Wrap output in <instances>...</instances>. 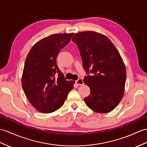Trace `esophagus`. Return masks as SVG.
Returning a JSON list of instances; mask_svg holds the SVG:
<instances>
[{
	"instance_id": "34e87169",
	"label": "esophagus",
	"mask_w": 147,
	"mask_h": 147,
	"mask_svg": "<svg viewBox=\"0 0 147 147\" xmlns=\"http://www.w3.org/2000/svg\"><path fill=\"white\" fill-rule=\"evenodd\" d=\"M76 83L77 85H83L84 84V82H83V79L82 78H78L77 80H76Z\"/></svg>"
}]
</instances>
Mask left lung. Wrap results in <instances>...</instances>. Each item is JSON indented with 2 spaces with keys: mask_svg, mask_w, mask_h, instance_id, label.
Instances as JSON below:
<instances>
[{
  "mask_svg": "<svg viewBox=\"0 0 147 147\" xmlns=\"http://www.w3.org/2000/svg\"><path fill=\"white\" fill-rule=\"evenodd\" d=\"M72 41L88 74L84 79L90 89V95L84 98L86 104L98 113L113 110L123 97L127 77L119 51L105 35L93 31L77 33Z\"/></svg>",
  "mask_w": 147,
  "mask_h": 147,
  "instance_id": "8db88e82",
  "label": "left lung"
}]
</instances>
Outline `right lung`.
Instances as JSON below:
<instances>
[{
  "label": "right lung",
  "instance_id": "add662e5",
  "mask_svg": "<svg viewBox=\"0 0 147 147\" xmlns=\"http://www.w3.org/2000/svg\"><path fill=\"white\" fill-rule=\"evenodd\" d=\"M74 33L53 34L35 44L25 62L22 85L27 98L35 109L51 113L60 108L74 88L57 65L59 52L69 44Z\"/></svg>",
  "mask_w": 147,
  "mask_h": 147
}]
</instances>
